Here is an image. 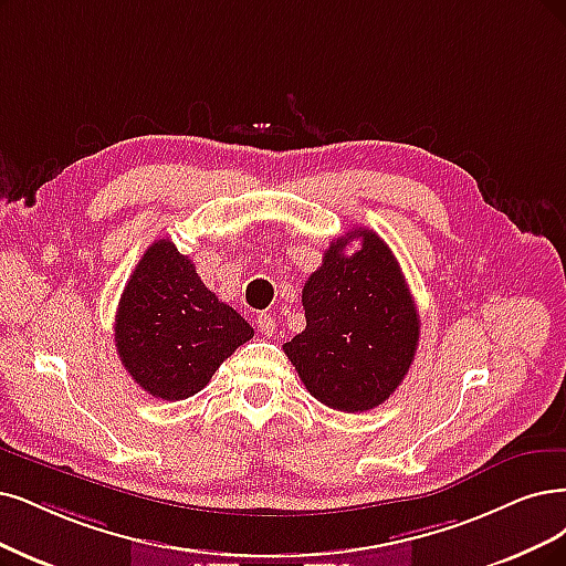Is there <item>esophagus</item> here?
Here are the masks:
<instances>
[{
	"label": "esophagus",
	"mask_w": 566,
	"mask_h": 566,
	"mask_svg": "<svg viewBox=\"0 0 566 566\" xmlns=\"http://www.w3.org/2000/svg\"><path fill=\"white\" fill-rule=\"evenodd\" d=\"M259 331L263 333V336H272V331H275V317H272L270 312L259 315Z\"/></svg>",
	"instance_id": "34e87169"
}]
</instances>
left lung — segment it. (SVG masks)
Returning a JSON list of instances; mask_svg holds the SVG:
<instances>
[{"mask_svg":"<svg viewBox=\"0 0 566 566\" xmlns=\"http://www.w3.org/2000/svg\"><path fill=\"white\" fill-rule=\"evenodd\" d=\"M354 239L363 244L347 255ZM303 307L305 331L284 352L305 389L343 412L385 403L420 340V315L387 242L368 228L333 240L303 286Z\"/></svg>","mask_w":566,"mask_h":566,"instance_id":"1","label":"left lung"}]
</instances>
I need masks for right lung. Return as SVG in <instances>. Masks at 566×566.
<instances>
[{
	"instance_id": "obj_1",
	"label": "right lung",
	"mask_w": 566,
	"mask_h": 566,
	"mask_svg": "<svg viewBox=\"0 0 566 566\" xmlns=\"http://www.w3.org/2000/svg\"><path fill=\"white\" fill-rule=\"evenodd\" d=\"M114 340L130 378L163 401L198 394L251 328L198 277L170 240H156L123 289Z\"/></svg>"
}]
</instances>
